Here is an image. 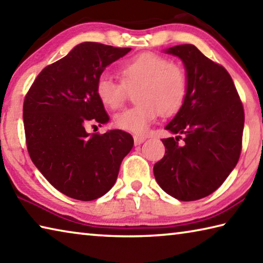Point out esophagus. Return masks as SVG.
I'll return each instance as SVG.
<instances>
[{
    "instance_id": "obj_1",
    "label": "esophagus",
    "mask_w": 263,
    "mask_h": 263,
    "mask_svg": "<svg viewBox=\"0 0 263 263\" xmlns=\"http://www.w3.org/2000/svg\"><path fill=\"white\" fill-rule=\"evenodd\" d=\"M133 140H135V145L138 146V145L142 144V142L146 140V137L139 136V135H135V136H133Z\"/></svg>"
}]
</instances>
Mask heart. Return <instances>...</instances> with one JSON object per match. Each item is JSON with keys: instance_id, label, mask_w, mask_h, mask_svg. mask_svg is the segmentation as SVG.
Returning a JSON list of instances; mask_svg holds the SVG:
<instances>
[{"instance_id": "b5f03b06", "label": "heart", "mask_w": 263, "mask_h": 263, "mask_svg": "<svg viewBox=\"0 0 263 263\" xmlns=\"http://www.w3.org/2000/svg\"><path fill=\"white\" fill-rule=\"evenodd\" d=\"M119 74L123 82L102 75L96 84V94L105 108L117 110L126 102L128 90L138 88V104L115 116V125L121 130L142 135L160 112L174 115L184 104L188 78L183 68L172 64L166 57L141 53L122 65Z\"/></svg>"}]
</instances>
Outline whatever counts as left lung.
<instances>
[{
  "label": "left lung",
  "mask_w": 263,
  "mask_h": 263,
  "mask_svg": "<svg viewBox=\"0 0 263 263\" xmlns=\"http://www.w3.org/2000/svg\"><path fill=\"white\" fill-rule=\"evenodd\" d=\"M164 52L183 62L188 92L183 106L164 127L177 136L162 139L166 153L153 172L168 195L196 201L216 191L237 166L243 108L228 70L197 47L184 44Z\"/></svg>",
  "instance_id": "8db88e82"
}]
</instances>
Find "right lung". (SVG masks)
Listing matches in <instances>:
<instances>
[{
  "mask_svg": "<svg viewBox=\"0 0 263 263\" xmlns=\"http://www.w3.org/2000/svg\"><path fill=\"white\" fill-rule=\"evenodd\" d=\"M131 48L86 42L48 65L23 105L30 158L44 177L70 198L94 201L112 188L133 138L122 130L88 133V124L109 122L96 84L109 65ZM95 126V125H94Z\"/></svg>",
  "mask_w": 263,
  "mask_h": 263,
  "instance_id": "add662e5",
  "label": "right lung"
}]
</instances>
